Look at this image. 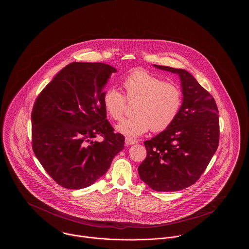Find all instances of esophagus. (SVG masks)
I'll list each match as a JSON object with an SVG mask.
<instances>
[{
  "instance_id": "esophagus-1",
  "label": "esophagus",
  "mask_w": 249,
  "mask_h": 249,
  "mask_svg": "<svg viewBox=\"0 0 249 249\" xmlns=\"http://www.w3.org/2000/svg\"><path fill=\"white\" fill-rule=\"evenodd\" d=\"M137 142H138V141L136 139H132V138H130V137H126V139H125V143L128 144V145L134 144V143H137Z\"/></svg>"
}]
</instances>
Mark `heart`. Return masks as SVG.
I'll use <instances>...</instances> for the list:
<instances>
[{
    "label": "heart",
    "instance_id": "heart-1",
    "mask_svg": "<svg viewBox=\"0 0 249 249\" xmlns=\"http://www.w3.org/2000/svg\"><path fill=\"white\" fill-rule=\"evenodd\" d=\"M123 87L130 103L137 102L134 117L123 119L117 126L120 133L136 137L151 128L162 131L178 118L183 105V93L178 85L160 77L135 70L124 79ZM104 107L110 118L120 120L127 108V99L116 88H109L104 94Z\"/></svg>",
    "mask_w": 249,
    "mask_h": 249
}]
</instances>
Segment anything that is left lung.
Instances as JSON below:
<instances>
[{
	"instance_id": "left-lung-1",
	"label": "left lung",
	"mask_w": 249,
	"mask_h": 249,
	"mask_svg": "<svg viewBox=\"0 0 249 249\" xmlns=\"http://www.w3.org/2000/svg\"><path fill=\"white\" fill-rule=\"evenodd\" d=\"M154 66L179 75L183 105L170 127L143 142L146 158L138 174L152 190L178 191L200 178L217 149L218 110L212 95L189 71Z\"/></svg>"
}]
</instances>
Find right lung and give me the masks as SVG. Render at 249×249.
<instances>
[{"instance_id": "right-lung-1", "label": "right lung", "mask_w": 249, "mask_h": 249, "mask_svg": "<svg viewBox=\"0 0 249 249\" xmlns=\"http://www.w3.org/2000/svg\"><path fill=\"white\" fill-rule=\"evenodd\" d=\"M117 69L101 62H71L37 97L32 112L36 158L61 187L92 185L124 148L125 138L107 119L104 89ZM100 135L101 142L93 139Z\"/></svg>"}]
</instances>
